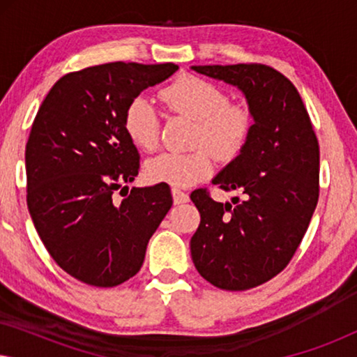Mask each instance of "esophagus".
Wrapping results in <instances>:
<instances>
[{
  "mask_svg": "<svg viewBox=\"0 0 357 357\" xmlns=\"http://www.w3.org/2000/svg\"><path fill=\"white\" fill-rule=\"evenodd\" d=\"M172 197H174V203L175 204H182V203H187L188 202V195L182 192L180 188H172Z\"/></svg>",
  "mask_w": 357,
  "mask_h": 357,
  "instance_id": "34e87169",
  "label": "esophagus"
}]
</instances>
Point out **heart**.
I'll return each mask as SVG.
<instances>
[{
	"mask_svg": "<svg viewBox=\"0 0 357 357\" xmlns=\"http://www.w3.org/2000/svg\"><path fill=\"white\" fill-rule=\"evenodd\" d=\"M169 112L195 121L192 153H164L148 160L146 177L154 183L190 187L209 177L213 154L219 160L236 159L255 128V112L247 102L229 100L227 92L195 75H182L160 91ZM123 130L136 148L155 149L160 121L144 97H135L123 112Z\"/></svg>",
	"mask_w": 357,
	"mask_h": 357,
	"instance_id": "heart-1",
	"label": "heart"
}]
</instances>
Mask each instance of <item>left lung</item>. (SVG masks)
<instances>
[{"label":"left lung","instance_id":"8db88e82","mask_svg":"<svg viewBox=\"0 0 357 357\" xmlns=\"http://www.w3.org/2000/svg\"><path fill=\"white\" fill-rule=\"evenodd\" d=\"M237 86L255 112L245 149L213 180L232 203H218L208 188L190 198L199 226L190 250L199 275L219 289L247 291L289 265L319 202L320 149L296 86L261 63L192 66Z\"/></svg>","mask_w":357,"mask_h":357}]
</instances>
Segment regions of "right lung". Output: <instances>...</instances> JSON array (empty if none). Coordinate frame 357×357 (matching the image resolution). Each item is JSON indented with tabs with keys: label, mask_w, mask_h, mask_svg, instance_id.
Wrapping results in <instances>:
<instances>
[{
	"label": "right lung",
	"mask_w": 357,
	"mask_h": 357,
	"mask_svg": "<svg viewBox=\"0 0 357 357\" xmlns=\"http://www.w3.org/2000/svg\"><path fill=\"white\" fill-rule=\"evenodd\" d=\"M177 70L174 63L115 61L68 73L33 119L26 144L29 213L56 265L86 284L114 287L133 278L172 206L167 183L130 193L123 187L139 170L123 112ZM119 189L123 200L114 198Z\"/></svg>",
	"instance_id": "obj_1"
}]
</instances>
